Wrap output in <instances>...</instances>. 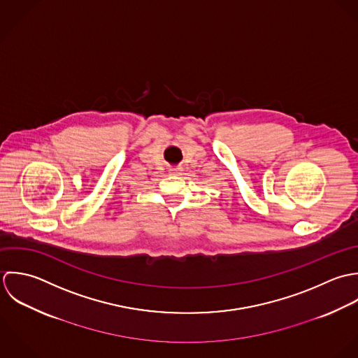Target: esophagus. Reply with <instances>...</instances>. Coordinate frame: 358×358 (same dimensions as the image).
Masks as SVG:
<instances>
[{"instance_id": "obj_1", "label": "esophagus", "mask_w": 358, "mask_h": 358, "mask_svg": "<svg viewBox=\"0 0 358 358\" xmlns=\"http://www.w3.org/2000/svg\"><path fill=\"white\" fill-rule=\"evenodd\" d=\"M181 171H182L181 167H171L170 169V174H173V176H180Z\"/></svg>"}]
</instances>
